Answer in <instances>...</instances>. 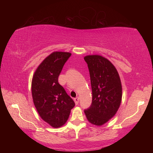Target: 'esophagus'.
<instances>
[{"label": "esophagus", "instance_id": "esophagus-1", "mask_svg": "<svg viewBox=\"0 0 153 153\" xmlns=\"http://www.w3.org/2000/svg\"><path fill=\"white\" fill-rule=\"evenodd\" d=\"M79 101V97H76V98H74V102H75V103H76V105L78 104Z\"/></svg>", "mask_w": 153, "mask_h": 153}]
</instances>
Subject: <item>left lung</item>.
Instances as JSON below:
<instances>
[{
  "instance_id": "left-lung-1",
  "label": "left lung",
  "mask_w": 153,
  "mask_h": 153,
  "mask_svg": "<svg viewBox=\"0 0 153 153\" xmlns=\"http://www.w3.org/2000/svg\"><path fill=\"white\" fill-rule=\"evenodd\" d=\"M88 67L92 92V105L84 111L88 121L102 126L113 118L120 107L122 86L115 67L101 55L84 56Z\"/></svg>"
}]
</instances>
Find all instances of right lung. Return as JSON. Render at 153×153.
<instances>
[{
  "label": "right lung",
  "instance_id": "right-lung-1",
  "mask_svg": "<svg viewBox=\"0 0 153 153\" xmlns=\"http://www.w3.org/2000/svg\"><path fill=\"white\" fill-rule=\"evenodd\" d=\"M71 55L67 52H53L38 65L32 77L33 104L40 117L55 128L67 122L75 106L74 100L58 82L64 64Z\"/></svg>",
  "mask_w": 153,
  "mask_h": 153
}]
</instances>
